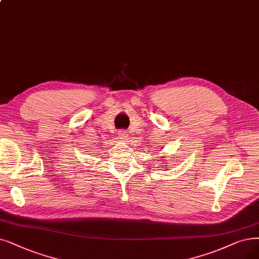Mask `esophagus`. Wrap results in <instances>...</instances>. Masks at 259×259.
<instances>
[{
  "label": "esophagus",
  "instance_id": "1",
  "mask_svg": "<svg viewBox=\"0 0 259 259\" xmlns=\"http://www.w3.org/2000/svg\"><path fill=\"white\" fill-rule=\"evenodd\" d=\"M128 136H130V134H128L126 131H122V132H120L118 137H119V139H120L121 141L126 142V141L128 140Z\"/></svg>",
  "mask_w": 259,
  "mask_h": 259
}]
</instances>
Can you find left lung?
Here are the masks:
<instances>
[{
    "label": "left lung",
    "mask_w": 259,
    "mask_h": 259,
    "mask_svg": "<svg viewBox=\"0 0 259 259\" xmlns=\"http://www.w3.org/2000/svg\"><path fill=\"white\" fill-rule=\"evenodd\" d=\"M160 158H161V157H160ZM162 165H163V163H162Z\"/></svg>",
    "instance_id": "8db88e82"
}]
</instances>
